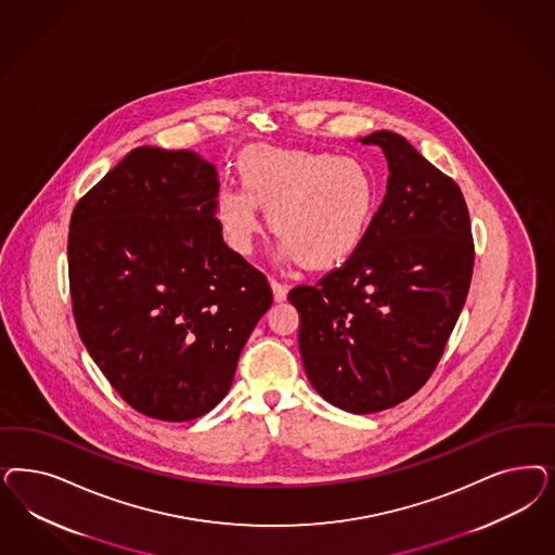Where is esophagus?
Returning <instances> with one entry per match:
<instances>
[{"label":"esophagus","instance_id":"obj_1","mask_svg":"<svg viewBox=\"0 0 555 555\" xmlns=\"http://www.w3.org/2000/svg\"><path fill=\"white\" fill-rule=\"evenodd\" d=\"M271 292H273V300H275V302H284V300H286L287 286H284V284L271 280Z\"/></svg>","mask_w":555,"mask_h":555}]
</instances>
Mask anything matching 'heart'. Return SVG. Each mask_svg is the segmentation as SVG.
<instances>
[{
	"instance_id": "heart-1",
	"label": "heart",
	"mask_w": 555,
	"mask_h": 555,
	"mask_svg": "<svg viewBox=\"0 0 555 555\" xmlns=\"http://www.w3.org/2000/svg\"><path fill=\"white\" fill-rule=\"evenodd\" d=\"M238 179L215 202L220 234L238 255L253 249L266 208L284 257L331 268L358 249L376 208L374 176L353 157L257 144L238 157Z\"/></svg>"
}]
</instances>
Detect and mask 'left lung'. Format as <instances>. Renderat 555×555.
<instances>
[{"label": "left lung", "mask_w": 555, "mask_h": 555, "mask_svg": "<svg viewBox=\"0 0 555 555\" xmlns=\"http://www.w3.org/2000/svg\"><path fill=\"white\" fill-rule=\"evenodd\" d=\"M359 143L388 162L384 202L353 255L287 298L312 388L340 411L370 414L411 398L437 367L465 305L474 243L453 179L390 130Z\"/></svg>", "instance_id": "left-lung-1"}]
</instances>
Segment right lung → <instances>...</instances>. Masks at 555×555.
<instances>
[{
    "mask_svg": "<svg viewBox=\"0 0 555 555\" xmlns=\"http://www.w3.org/2000/svg\"><path fill=\"white\" fill-rule=\"evenodd\" d=\"M212 163L132 149L75 206L73 317L91 359L134 411L192 421L227 396L273 302L261 271L222 241Z\"/></svg>",
    "mask_w": 555,
    "mask_h": 555,
    "instance_id": "obj_1",
    "label": "right lung"
}]
</instances>
